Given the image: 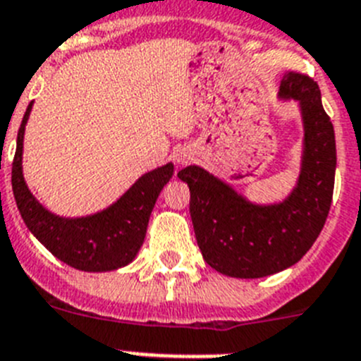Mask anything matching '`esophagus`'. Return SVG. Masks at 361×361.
<instances>
[{
  "label": "esophagus",
  "instance_id": "34e87169",
  "mask_svg": "<svg viewBox=\"0 0 361 361\" xmlns=\"http://www.w3.org/2000/svg\"><path fill=\"white\" fill-rule=\"evenodd\" d=\"M174 160H176L178 165H187L188 161L194 160L192 149H188V147L178 149V151L174 152Z\"/></svg>",
  "mask_w": 361,
  "mask_h": 361
}]
</instances>
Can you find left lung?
Here are the masks:
<instances>
[{
	"mask_svg": "<svg viewBox=\"0 0 361 361\" xmlns=\"http://www.w3.org/2000/svg\"><path fill=\"white\" fill-rule=\"evenodd\" d=\"M279 99L298 104L304 131L297 181L284 200H248L200 165L178 173L190 188V217L201 255L226 277L261 279L297 264L329 214L336 144L320 90L313 79L290 71L282 77Z\"/></svg>",
	"mask_w": 361,
	"mask_h": 361,
	"instance_id": "obj_1",
	"label": "left lung"
}]
</instances>
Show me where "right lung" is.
Wrapping results in <instances>:
<instances>
[{
  "instance_id": "obj_1",
  "label": "right lung",
  "mask_w": 361,
  "mask_h": 361,
  "mask_svg": "<svg viewBox=\"0 0 361 361\" xmlns=\"http://www.w3.org/2000/svg\"><path fill=\"white\" fill-rule=\"evenodd\" d=\"M32 104L18 131L12 164V190L25 225L59 261L80 271H113L135 261L144 245L149 217L161 188L174 174L169 164L142 174L115 203L90 216L66 217L50 212L28 188L23 176V142Z\"/></svg>"
}]
</instances>
